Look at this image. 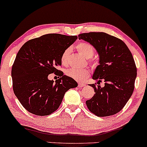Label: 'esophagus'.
<instances>
[{"mask_svg": "<svg viewBox=\"0 0 147 147\" xmlns=\"http://www.w3.org/2000/svg\"><path fill=\"white\" fill-rule=\"evenodd\" d=\"M85 85H86V84H85V83H82V82H79L78 86L79 87H85Z\"/></svg>", "mask_w": 147, "mask_h": 147, "instance_id": "1", "label": "esophagus"}]
</instances>
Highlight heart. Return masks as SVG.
I'll use <instances>...</instances> for the list:
<instances>
[{"mask_svg":"<svg viewBox=\"0 0 147 147\" xmlns=\"http://www.w3.org/2000/svg\"><path fill=\"white\" fill-rule=\"evenodd\" d=\"M76 49L80 52L82 55H83L87 59H90L93 57L94 54L95 50L92 44H89L87 42H80L76 45ZM71 49L68 48L67 49L61 56V62L63 65L67 66L68 65L69 56L70 55ZM91 64L94 67L96 65V62H91ZM90 71L87 68L84 69H76V68H71L68 69L66 71V75L69 78L74 79L77 81H84L90 76Z\"/></svg>","mask_w":147,"mask_h":147,"instance_id":"obj_1","label":"heart"}]
</instances>
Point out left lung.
<instances>
[{
	"mask_svg": "<svg viewBox=\"0 0 147 147\" xmlns=\"http://www.w3.org/2000/svg\"><path fill=\"white\" fill-rule=\"evenodd\" d=\"M78 39L96 49L100 65L92 78L98 85L105 82L103 87L90 84L95 94L86 101L87 108L98 117L115 115L123 109L135 88L137 68L131 52L122 40L105 32L80 34Z\"/></svg>",
	"mask_w": 147,
	"mask_h": 147,
	"instance_id": "8db88e82",
	"label": "left lung"
}]
</instances>
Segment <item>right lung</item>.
I'll return each instance as SVG.
<instances>
[{"label":"right lung","mask_w":147,"mask_h":147,"mask_svg":"<svg viewBox=\"0 0 147 147\" xmlns=\"http://www.w3.org/2000/svg\"><path fill=\"white\" fill-rule=\"evenodd\" d=\"M77 36L47 34L26 42L18 52L11 68L14 94L29 113L47 116L58 109L65 92L78 86L58 67L61 56ZM54 73L61 78H47Z\"/></svg>","instance_id":"1"}]
</instances>
